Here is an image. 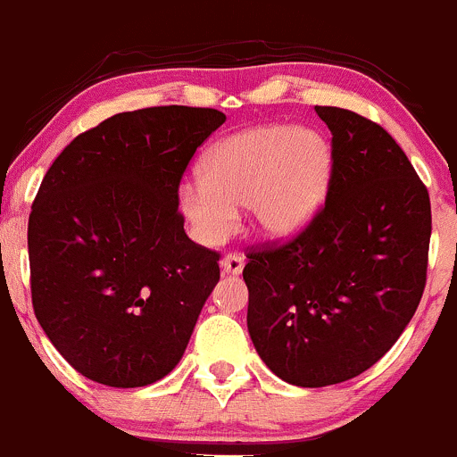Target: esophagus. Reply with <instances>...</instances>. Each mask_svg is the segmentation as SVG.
<instances>
[{"instance_id": "obj_1", "label": "esophagus", "mask_w": 457, "mask_h": 457, "mask_svg": "<svg viewBox=\"0 0 457 457\" xmlns=\"http://www.w3.org/2000/svg\"><path fill=\"white\" fill-rule=\"evenodd\" d=\"M243 267L245 261L238 253H225L223 261H220V269H223L225 273H229V276H238V273L243 271Z\"/></svg>"}]
</instances>
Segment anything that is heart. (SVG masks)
Returning a JSON list of instances; mask_svg holds the SVG:
<instances>
[{"label": "heart", "instance_id": "heart-1", "mask_svg": "<svg viewBox=\"0 0 457 457\" xmlns=\"http://www.w3.org/2000/svg\"><path fill=\"white\" fill-rule=\"evenodd\" d=\"M333 148L313 129L261 124L220 140L201 164L204 179L184 181L179 212L192 237L220 245L249 208L253 228L273 241L300 234L326 199Z\"/></svg>", "mask_w": 457, "mask_h": 457}]
</instances>
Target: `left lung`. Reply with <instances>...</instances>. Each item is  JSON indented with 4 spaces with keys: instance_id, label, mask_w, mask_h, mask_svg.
Here are the masks:
<instances>
[{
    "instance_id": "8db88e82",
    "label": "left lung",
    "mask_w": 457,
    "mask_h": 457,
    "mask_svg": "<svg viewBox=\"0 0 457 457\" xmlns=\"http://www.w3.org/2000/svg\"><path fill=\"white\" fill-rule=\"evenodd\" d=\"M333 133L326 204L282 245L247 253V328L256 353L291 386L324 387L372 368L425 291L429 192L383 127L315 107Z\"/></svg>"
}]
</instances>
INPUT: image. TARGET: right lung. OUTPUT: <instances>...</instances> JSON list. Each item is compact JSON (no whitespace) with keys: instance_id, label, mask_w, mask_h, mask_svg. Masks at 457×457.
<instances>
[{"instance_id":"1","label":"right lung","mask_w":457,"mask_h":457,"mask_svg":"<svg viewBox=\"0 0 457 457\" xmlns=\"http://www.w3.org/2000/svg\"><path fill=\"white\" fill-rule=\"evenodd\" d=\"M225 113H115L63 148L28 220L35 315L71 368L142 387L184 357L219 282V252L186 237L177 192Z\"/></svg>"}]
</instances>
